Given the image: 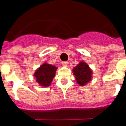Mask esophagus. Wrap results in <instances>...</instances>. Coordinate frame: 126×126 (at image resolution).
Masks as SVG:
<instances>
[{"label": "esophagus", "instance_id": "1", "mask_svg": "<svg viewBox=\"0 0 126 126\" xmlns=\"http://www.w3.org/2000/svg\"><path fill=\"white\" fill-rule=\"evenodd\" d=\"M68 62L67 61H63L62 62V65L64 66V67H67V66L68 65Z\"/></svg>", "mask_w": 126, "mask_h": 126}]
</instances>
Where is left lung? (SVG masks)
<instances>
[{
	"mask_svg": "<svg viewBox=\"0 0 126 126\" xmlns=\"http://www.w3.org/2000/svg\"><path fill=\"white\" fill-rule=\"evenodd\" d=\"M72 71L76 76L77 83L79 86H85L92 79L93 71L87 63L84 61H80Z\"/></svg>",
	"mask_w": 126,
	"mask_h": 126,
	"instance_id": "8db88e82",
	"label": "left lung"
}]
</instances>
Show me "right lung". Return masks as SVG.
I'll list each match as a JSON object with an SVG mask.
<instances>
[{
	"label": "right lung",
	"instance_id": "right-lung-1",
	"mask_svg": "<svg viewBox=\"0 0 126 126\" xmlns=\"http://www.w3.org/2000/svg\"><path fill=\"white\" fill-rule=\"evenodd\" d=\"M57 69L56 66L47 63H44L36 69L33 76L36 81L40 86L47 87L51 84L52 79L55 78V73Z\"/></svg>",
	"mask_w": 126,
	"mask_h": 126
}]
</instances>
